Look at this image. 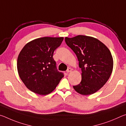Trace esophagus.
I'll return each instance as SVG.
<instances>
[{
	"label": "esophagus",
	"mask_w": 126,
	"mask_h": 126,
	"mask_svg": "<svg viewBox=\"0 0 126 126\" xmlns=\"http://www.w3.org/2000/svg\"><path fill=\"white\" fill-rule=\"evenodd\" d=\"M72 71V69L71 68H69L67 70V73H69V72H71Z\"/></svg>",
	"instance_id": "esophagus-1"
}]
</instances>
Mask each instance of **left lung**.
<instances>
[{"instance_id": "obj_1", "label": "left lung", "mask_w": 126, "mask_h": 126, "mask_svg": "<svg viewBox=\"0 0 126 126\" xmlns=\"http://www.w3.org/2000/svg\"><path fill=\"white\" fill-rule=\"evenodd\" d=\"M65 42L76 54L82 71V80L73 87L74 90L84 95L95 93L106 84L113 71V60L109 49L89 36L65 37Z\"/></svg>"}]
</instances>
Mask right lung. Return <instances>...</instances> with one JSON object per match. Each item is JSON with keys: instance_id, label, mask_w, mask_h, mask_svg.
<instances>
[{"instance_id": "add662e5", "label": "right lung", "mask_w": 126, "mask_h": 126, "mask_svg": "<svg viewBox=\"0 0 126 126\" xmlns=\"http://www.w3.org/2000/svg\"><path fill=\"white\" fill-rule=\"evenodd\" d=\"M63 37H42L29 42L23 48L17 59L19 77L28 89L40 95L54 90L64 75L57 70L53 58Z\"/></svg>"}]
</instances>
